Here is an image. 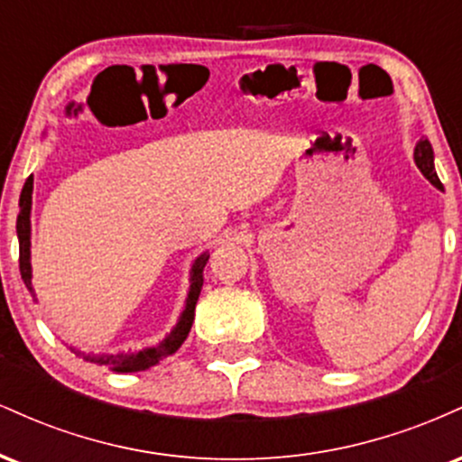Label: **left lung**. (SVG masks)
Returning a JSON list of instances; mask_svg holds the SVG:
<instances>
[{"mask_svg":"<svg viewBox=\"0 0 462 462\" xmlns=\"http://www.w3.org/2000/svg\"><path fill=\"white\" fill-rule=\"evenodd\" d=\"M415 162H417V167L421 169L423 176L430 180L434 187L443 190L441 180H439L437 171H434V152H432V145H430V141L426 139V136H421V139L417 141V145H415Z\"/></svg>","mask_w":462,"mask_h":462,"instance_id":"left-lung-1","label":"left lung"}]
</instances>
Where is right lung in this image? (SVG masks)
I'll list each match as a JSON object with an SVG mask.
<instances>
[{
  "instance_id": "add662e5",
  "label": "right lung",
  "mask_w": 462,
  "mask_h": 462,
  "mask_svg": "<svg viewBox=\"0 0 462 462\" xmlns=\"http://www.w3.org/2000/svg\"><path fill=\"white\" fill-rule=\"evenodd\" d=\"M32 184L34 180L32 176L25 180L23 190H21L19 198V217H17V236H19V272L23 284L28 286L32 293V264H30V210H32ZM208 263V254H201L198 261L190 267V289L187 304H184L182 315L173 328L171 334H167V338H162L156 347H145L141 352L134 354H84L78 352V349L71 347L73 354L82 356L84 360L95 365H106L113 371H119V374H130V371H145L153 367L156 363H161L162 358L171 356L173 352H178V347L182 346L184 338L189 337L190 326H193L195 319V304H198L201 284H204V267Z\"/></svg>"
}]
</instances>
